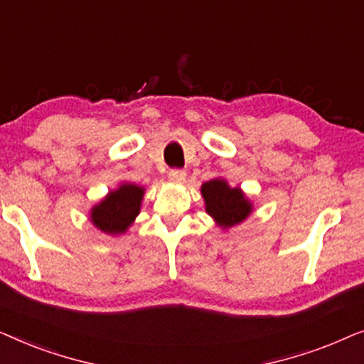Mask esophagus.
Segmentation results:
<instances>
[{
    "mask_svg": "<svg viewBox=\"0 0 364 364\" xmlns=\"http://www.w3.org/2000/svg\"><path fill=\"white\" fill-rule=\"evenodd\" d=\"M186 177H187L186 171H181V168H172V171L168 172V181L172 183H182L186 181Z\"/></svg>",
    "mask_w": 364,
    "mask_h": 364,
    "instance_id": "obj_1",
    "label": "esophagus"
}]
</instances>
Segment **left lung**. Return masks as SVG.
I'll use <instances>...</instances> for the list:
<instances>
[{
    "label": "left lung",
    "mask_w": 364,
    "mask_h": 364,
    "mask_svg": "<svg viewBox=\"0 0 364 364\" xmlns=\"http://www.w3.org/2000/svg\"><path fill=\"white\" fill-rule=\"evenodd\" d=\"M205 210L222 228L238 225L252 213V202L238 187H230L223 178H213L200 188Z\"/></svg>",
    "instance_id": "obj_1"
}]
</instances>
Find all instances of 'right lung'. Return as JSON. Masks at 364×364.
Wrapping results in <instances>:
<instances>
[{
	"label": "right lung",
	"mask_w": 364,
	"mask_h": 364,
	"mask_svg": "<svg viewBox=\"0 0 364 364\" xmlns=\"http://www.w3.org/2000/svg\"><path fill=\"white\" fill-rule=\"evenodd\" d=\"M144 188L136 183H121L91 210V222L109 235L124 233L141 212Z\"/></svg>",
	"instance_id": "right-lung-1"
}]
</instances>
